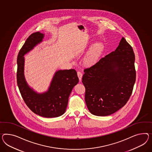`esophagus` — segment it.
<instances>
[{
	"label": "esophagus",
	"instance_id": "34e87169",
	"mask_svg": "<svg viewBox=\"0 0 152 152\" xmlns=\"http://www.w3.org/2000/svg\"><path fill=\"white\" fill-rule=\"evenodd\" d=\"M77 74H78V78H79V80H80V81H81V80H82V75H83L82 72H80V71H78V72H77Z\"/></svg>",
	"mask_w": 152,
	"mask_h": 152
}]
</instances>
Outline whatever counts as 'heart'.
Instances as JSON below:
<instances>
[{"label": "heart", "mask_w": 152, "mask_h": 152, "mask_svg": "<svg viewBox=\"0 0 152 152\" xmlns=\"http://www.w3.org/2000/svg\"><path fill=\"white\" fill-rule=\"evenodd\" d=\"M101 49L102 46L101 44L95 43V45H94L91 50L88 53V55L86 56L84 58V63L88 66H90L96 62L98 57L101 52Z\"/></svg>", "instance_id": "heart-1"}]
</instances>
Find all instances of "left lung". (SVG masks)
Here are the masks:
<instances>
[{
    "instance_id": "obj_1",
    "label": "left lung",
    "mask_w": 152,
    "mask_h": 152,
    "mask_svg": "<svg viewBox=\"0 0 152 152\" xmlns=\"http://www.w3.org/2000/svg\"><path fill=\"white\" fill-rule=\"evenodd\" d=\"M134 61L132 47L122 37L115 51L84 69L85 100L93 115L108 116L126 105L136 81Z\"/></svg>"
}]
</instances>
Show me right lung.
I'll return each mask as SVG.
<instances>
[{"label":"right lung","instance_id":"right-lung-1","mask_svg":"<svg viewBox=\"0 0 152 152\" xmlns=\"http://www.w3.org/2000/svg\"><path fill=\"white\" fill-rule=\"evenodd\" d=\"M44 35L39 32L32 34L20 49L17 58V84L28 107L42 117L52 118L62 115L68 105V98L79 78L75 69L57 71L47 92L37 94L28 86L23 75V56L41 42Z\"/></svg>","mask_w":152,"mask_h":152}]
</instances>
